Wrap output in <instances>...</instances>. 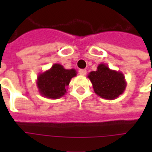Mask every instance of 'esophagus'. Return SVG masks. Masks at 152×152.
Instances as JSON below:
<instances>
[{
	"instance_id": "esophagus-1",
	"label": "esophagus",
	"mask_w": 152,
	"mask_h": 152,
	"mask_svg": "<svg viewBox=\"0 0 152 152\" xmlns=\"http://www.w3.org/2000/svg\"><path fill=\"white\" fill-rule=\"evenodd\" d=\"M79 74L80 75V76H86V69L80 70Z\"/></svg>"
}]
</instances>
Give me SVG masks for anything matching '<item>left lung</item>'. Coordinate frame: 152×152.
<instances>
[{"label":"left lung","instance_id":"1","mask_svg":"<svg viewBox=\"0 0 152 152\" xmlns=\"http://www.w3.org/2000/svg\"><path fill=\"white\" fill-rule=\"evenodd\" d=\"M88 78L92 83L96 94L107 100L118 98L124 93L127 86L123 73L110 69L104 63L99 64L97 71L89 72Z\"/></svg>","mask_w":152,"mask_h":152}]
</instances>
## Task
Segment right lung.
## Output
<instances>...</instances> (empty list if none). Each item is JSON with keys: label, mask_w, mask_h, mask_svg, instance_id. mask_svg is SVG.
I'll list each match as a JSON object with an SVG mask.
<instances>
[{"label": "right lung", "mask_w": 152, "mask_h": 152, "mask_svg": "<svg viewBox=\"0 0 152 152\" xmlns=\"http://www.w3.org/2000/svg\"><path fill=\"white\" fill-rule=\"evenodd\" d=\"M76 76L75 69H65L63 65L54 63L50 69L38 75V91L40 95L47 99H59L65 95L71 80Z\"/></svg>", "instance_id": "add662e5"}]
</instances>
